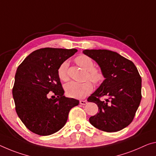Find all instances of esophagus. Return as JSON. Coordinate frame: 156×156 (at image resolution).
<instances>
[{
	"label": "esophagus",
	"mask_w": 156,
	"mask_h": 156,
	"mask_svg": "<svg viewBox=\"0 0 156 156\" xmlns=\"http://www.w3.org/2000/svg\"><path fill=\"white\" fill-rule=\"evenodd\" d=\"M87 103V101H83V100H80V105H86Z\"/></svg>",
	"instance_id": "obj_1"
}]
</instances>
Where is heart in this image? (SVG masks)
<instances>
[{
    "instance_id": "obj_1",
    "label": "heart",
    "mask_w": 156,
    "mask_h": 156,
    "mask_svg": "<svg viewBox=\"0 0 156 156\" xmlns=\"http://www.w3.org/2000/svg\"><path fill=\"white\" fill-rule=\"evenodd\" d=\"M77 65L87 71L86 79H89L96 85H99L105 79L104 73L100 69L94 68V63L88 56L81 55L76 58ZM69 62L65 61L60 65L58 69L59 78L62 81L69 80L68 75ZM65 92L69 96L76 98H83L90 94L93 90V85L90 81H85L84 83L70 82L66 84L65 87Z\"/></svg>"
}]
</instances>
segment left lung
Masks as SVG:
<instances>
[{
    "instance_id": "obj_1",
    "label": "left lung",
    "mask_w": 156,
    "mask_h": 156,
    "mask_svg": "<svg viewBox=\"0 0 156 156\" xmlns=\"http://www.w3.org/2000/svg\"><path fill=\"white\" fill-rule=\"evenodd\" d=\"M95 60L105 76L100 87L87 98L97 104L98 112L90 122L103 131L117 132L133 122L142 99V78L134 63L116 52L84 50ZM107 97L105 101L100 98Z\"/></svg>"
}]
</instances>
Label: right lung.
<instances>
[{
    "label": "right lung",
    "mask_w": 156,
    "mask_h": 156,
    "mask_svg": "<svg viewBox=\"0 0 156 156\" xmlns=\"http://www.w3.org/2000/svg\"><path fill=\"white\" fill-rule=\"evenodd\" d=\"M77 49L44 48L27 56L17 68L12 89L17 115L35 134L46 136L60 130L71 108L79 104L66 98L58 75L59 66ZM53 93L56 97L48 98Z\"/></svg>",
    "instance_id": "obj_1"
}]
</instances>
